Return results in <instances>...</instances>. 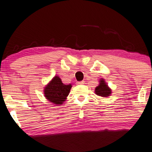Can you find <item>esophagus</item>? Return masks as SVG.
<instances>
[{
	"label": "esophagus",
	"instance_id": "obj_1",
	"mask_svg": "<svg viewBox=\"0 0 152 152\" xmlns=\"http://www.w3.org/2000/svg\"><path fill=\"white\" fill-rule=\"evenodd\" d=\"M77 85H83V84H85V81L77 82Z\"/></svg>",
	"mask_w": 152,
	"mask_h": 152
}]
</instances>
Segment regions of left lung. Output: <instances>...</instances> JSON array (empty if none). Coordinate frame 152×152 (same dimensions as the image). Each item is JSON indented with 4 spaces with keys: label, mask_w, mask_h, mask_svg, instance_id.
Wrapping results in <instances>:
<instances>
[{
    "label": "left lung",
    "mask_w": 152,
    "mask_h": 152,
    "mask_svg": "<svg viewBox=\"0 0 152 152\" xmlns=\"http://www.w3.org/2000/svg\"><path fill=\"white\" fill-rule=\"evenodd\" d=\"M95 93L97 95L103 98H108L112 93V90L108 87L105 80L101 78L99 81V85L95 88Z\"/></svg>",
    "instance_id": "8db88e82"
}]
</instances>
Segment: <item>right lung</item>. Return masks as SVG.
<instances>
[{
  "mask_svg": "<svg viewBox=\"0 0 152 152\" xmlns=\"http://www.w3.org/2000/svg\"><path fill=\"white\" fill-rule=\"evenodd\" d=\"M72 88V85H64L59 76H54L44 87V97L50 103L60 105L67 99Z\"/></svg>",
  "mask_w": 152,
  "mask_h": 152,
  "instance_id": "1",
  "label": "right lung"
}]
</instances>
